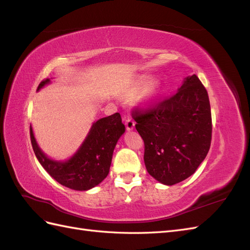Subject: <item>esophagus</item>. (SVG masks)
Listing matches in <instances>:
<instances>
[{
    "label": "esophagus",
    "instance_id": "34e87169",
    "mask_svg": "<svg viewBox=\"0 0 250 250\" xmlns=\"http://www.w3.org/2000/svg\"><path fill=\"white\" fill-rule=\"evenodd\" d=\"M125 125H126V128H127L128 131L133 130L134 125H135L134 120H133L132 118H130V117H128V118L126 119V121H125Z\"/></svg>",
    "mask_w": 250,
    "mask_h": 250
}]
</instances>
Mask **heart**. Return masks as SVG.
Wrapping results in <instances>:
<instances>
[{
  "mask_svg": "<svg viewBox=\"0 0 250 250\" xmlns=\"http://www.w3.org/2000/svg\"><path fill=\"white\" fill-rule=\"evenodd\" d=\"M149 82H150V78H148V77L141 78L138 81L137 84L126 90L125 95L127 97H133L134 95H137L140 92V90ZM157 92H158V83L155 82V81L151 82L150 84H148V86L145 89H144V92L140 96V102L143 103V104H146V103L150 102L151 100L154 99V98L156 97Z\"/></svg>",
  "mask_w": 250,
  "mask_h": 250,
  "instance_id": "1",
  "label": "heart"
}]
</instances>
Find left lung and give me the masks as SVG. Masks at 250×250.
Wrapping results in <instances>:
<instances>
[{"label": "left lung", "instance_id": "obj_1", "mask_svg": "<svg viewBox=\"0 0 250 250\" xmlns=\"http://www.w3.org/2000/svg\"><path fill=\"white\" fill-rule=\"evenodd\" d=\"M132 115L145 144L144 162L150 175L166 186L193 175L211 140L208 95L198 77H186L175 95Z\"/></svg>", "mask_w": 250, "mask_h": 250}]
</instances>
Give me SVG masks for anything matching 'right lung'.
<instances>
[{"mask_svg":"<svg viewBox=\"0 0 250 250\" xmlns=\"http://www.w3.org/2000/svg\"><path fill=\"white\" fill-rule=\"evenodd\" d=\"M49 83L50 78L42 81L37 90ZM124 132L125 125L120 113L99 119L93 123L86 138L69 160L56 161L41 149L30 126L34 153L43 169L60 185L76 191L90 190L108 175L113 150Z\"/></svg>","mask_w":250,"mask_h":250,"instance_id":"1","label":"right lung"}]
</instances>
